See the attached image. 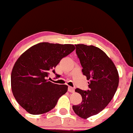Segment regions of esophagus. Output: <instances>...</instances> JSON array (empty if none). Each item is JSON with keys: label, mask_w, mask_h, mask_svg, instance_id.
I'll return each mask as SVG.
<instances>
[{"label": "esophagus", "mask_w": 133, "mask_h": 133, "mask_svg": "<svg viewBox=\"0 0 133 133\" xmlns=\"http://www.w3.org/2000/svg\"><path fill=\"white\" fill-rule=\"evenodd\" d=\"M74 88L72 87H68V91L70 92H74Z\"/></svg>", "instance_id": "1"}]
</instances>
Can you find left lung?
I'll use <instances>...</instances> for the list:
<instances>
[{
    "mask_svg": "<svg viewBox=\"0 0 133 133\" xmlns=\"http://www.w3.org/2000/svg\"><path fill=\"white\" fill-rule=\"evenodd\" d=\"M75 46L82 73L89 80V89H76L82 100L72 108L78 116L87 119L99 114L109 104L118 88L119 76L113 61L99 48L82 44Z\"/></svg>",
    "mask_w": 133,
    "mask_h": 133,
    "instance_id": "8db88e82",
    "label": "left lung"
}]
</instances>
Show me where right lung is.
<instances>
[{
  "instance_id": "obj_1",
  "label": "right lung",
  "mask_w": 133,
  "mask_h": 133,
  "mask_svg": "<svg viewBox=\"0 0 133 133\" xmlns=\"http://www.w3.org/2000/svg\"><path fill=\"white\" fill-rule=\"evenodd\" d=\"M74 49L73 44L41 42L28 49L17 60L11 76L12 92L28 113L37 115L51 111L68 91V86L54 84L47 78L51 71L55 74V68L61 59Z\"/></svg>"
}]
</instances>
